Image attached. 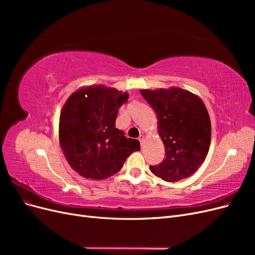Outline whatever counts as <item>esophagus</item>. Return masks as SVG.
Masks as SVG:
<instances>
[{"instance_id":"34e87169","label":"esophagus","mask_w":255,"mask_h":255,"mask_svg":"<svg viewBox=\"0 0 255 255\" xmlns=\"http://www.w3.org/2000/svg\"><path fill=\"white\" fill-rule=\"evenodd\" d=\"M138 140H139L140 144L142 145V144H143V142H144V136H143V135H140L139 137H138Z\"/></svg>"}]
</instances>
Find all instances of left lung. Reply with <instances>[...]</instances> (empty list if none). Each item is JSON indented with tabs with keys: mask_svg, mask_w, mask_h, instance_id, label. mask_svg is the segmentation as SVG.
Segmentation results:
<instances>
[{
	"mask_svg": "<svg viewBox=\"0 0 255 255\" xmlns=\"http://www.w3.org/2000/svg\"><path fill=\"white\" fill-rule=\"evenodd\" d=\"M158 118L165 158L150 166L152 173L176 182L195 173L203 164L211 143V120L201 99L181 88L141 90Z\"/></svg>",
	"mask_w": 255,
	"mask_h": 255,
	"instance_id": "8db88e82",
	"label": "left lung"
}]
</instances>
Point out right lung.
<instances>
[{
	"mask_svg": "<svg viewBox=\"0 0 255 255\" xmlns=\"http://www.w3.org/2000/svg\"><path fill=\"white\" fill-rule=\"evenodd\" d=\"M128 98L127 92L96 86L68 99L59 119V142L80 175L106 179L120 170L130 153L139 151V141L116 128L118 110Z\"/></svg>",
	"mask_w": 255,
	"mask_h": 255,
	"instance_id": "add662e5",
	"label": "right lung"
}]
</instances>
